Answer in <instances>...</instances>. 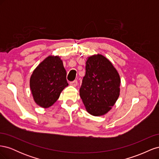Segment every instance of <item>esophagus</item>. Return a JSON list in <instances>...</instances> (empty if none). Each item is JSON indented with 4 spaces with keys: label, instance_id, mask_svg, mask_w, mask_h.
<instances>
[{
    "label": "esophagus",
    "instance_id": "34e87169",
    "mask_svg": "<svg viewBox=\"0 0 159 159\" xmlns=\"http://www.w3.org/2000/svg\"><path fill=\"white\" fill-rule=\"evenodd\" d=\"M70 85H72V86H74V87H75V86L78 85V81H77V80H74L73 81H71Z\"/></svg>",
    "mask_w": 159,
    "mask_h": 159
}]
</instances>
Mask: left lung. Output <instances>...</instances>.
<instances>
[{"label": "left lung", "instance_id": "8db88e82", "mask_svg": "<svg viewBox=\"0 0 159 159\" xmlns=\"http://www.w3.org/2000/svg\"><path fill=\"white\" fill-rule=\"evenodd\" d=\"M121 80L111 61L101 54L88 57L80 95L88 112L100 116L107 113L116 102Z\"/></svg>", "mask_w": 159, "mask_h": 159}]
</instances>
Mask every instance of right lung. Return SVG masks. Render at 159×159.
<instances>
[{
    "label": "right lung",
    "instance_id": "obj_1",
    "mask_svg": "<svg viewBox=\"0 0 159 159\" xmlns=\"http://www.w3.org/2000/svg\"><path fill=\"white\" fill-rule=\"evenodd\" d=\"M68 85L66 71L58 56L46 57L33 71L30 80L34 99L44 108L52 106Z\"/></svg>",
    "mask_w": 159,
    "mask_h": 159
}]
</instances>
